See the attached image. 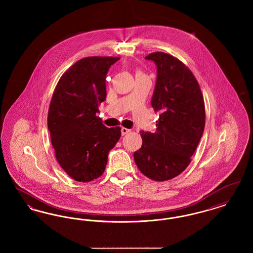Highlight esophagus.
I'll return each instance as SVG.
<instances>
[{
	"instance_id": "34e87169",
	"label": "esophagus",
	"mask_w": 253,
	"mask_h": 253,
	"mask_svg": "<svg viewBox=\"0 0 253 253\" xmlns=\"http://www.w3.org/2000/svg\"><path fill=\"white\" fill-rule=\"evenodd\" d=\"M130 132H131L130 129H127V128H124V127L121 128V134L122 135H125V134H127V133H129Z\"/></svg>"
}]
</instances>
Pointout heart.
<instances>
[{
	"label": "heart",
	"mask_w": 253,
	"mask_h": 253,
	"mask_svg": "<svg viewBox=\"0 0 253 253\" xmlns=\"http://www.w3.org/2000/svg\"><path fill=\"white\" fill-rule=\"evenodd\" d=\"M142 74H143V73L141 72L140 70H137L136 73H135V75H142Z\"/></svg>",
	"instance_id": "obj_1"
}]
</instances>
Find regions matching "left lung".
I'll return each instance as SVG.
<instances>
[{"mask_svg":"<svg viewBox=\"0 0 253 253\" xmlns=\"http://www.w3.org/2000/svg\"><path fill=\"white\" fill-rule=\"evenodd\" d=\"M145 59L157 65L152 106L160 115L156 132H140L142 146L133 153V159L150 179L169 180L189 166L201 139L204 98L195 77L181 60L163 52L151 53Z\"/></svg>","mask_w":253,"mask_h":253,"instance_id":"obj_1","label":"left lung"}]
</instances>
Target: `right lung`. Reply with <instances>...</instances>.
Here are the masks:
<instances>
[{
  "instance_id": "add662e5",
  "label": "right lung",
  "mask_w": 253,
  "mask_h": 253,
  "mask_svg": "<svg viewBox=\"0 0 253 253\" xmlns=\"http://www.w3.org/2000/svg\"><path fill=\"white\" fill-rule=\"evenodd\" d=\"M119 57L78 60L60 77L49 105L47 126L55 157L74 180L99 177L121 127L107 128L96 116L106 97L105 78Z\"/></svg>"
}]
</instances>
